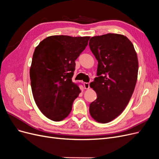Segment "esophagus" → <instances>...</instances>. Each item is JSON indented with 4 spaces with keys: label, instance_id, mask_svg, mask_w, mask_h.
<instances>
[{
    "label": "esophagus",
    "instance_id": "esophagus-1",
    "mask_svg": "<svg viewBox=\"0 0 159 159\" xmlns=\"http://www.w3.org/2000/svg\"><path fill=\"white\" fill-rule=\"evenodd\" d=\"M84 88L85 89H89V83H84Z\"/></svg>",
    "mask_w": 159,
    "mask_h": 159
}]
</instances>
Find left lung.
<instances>
[{"instance_id": "left-lung-1", "label": "left lung", "mask_w": 159, "mask_h": 159, "mask_svg": "<svg viewBox=\"0 0 159 159\" xmlns=\"http://www.w3.org/2000/svg\"><path fill=\"white\" fill-rule=\"evenodd\" d=\"M98 61V77L90 84L97 99L89 105L95 121L107 123L121 115L128 105L137 80L139 62L133 44L122 34L109 33L89 40Z\"/></svg>"}]
</instances>
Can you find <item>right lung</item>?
<instances>
[{"instance_id":"right-lung-1","label":"right lung","mask_w":159,"mask_h":159,"mask_svg":"<svg viewBox=\"0 0 159 159\" xmlns=\"http://www.w3.org/2000/svg\"><path fill=\"white\" fill-rule=\"evenodd\" d=\"M89 38L51 36L36 47L30 69L32 95L40 111L52 121H60L68 117L81 92L71 78L75 60Z\"/></svg>"}]
</instances>
